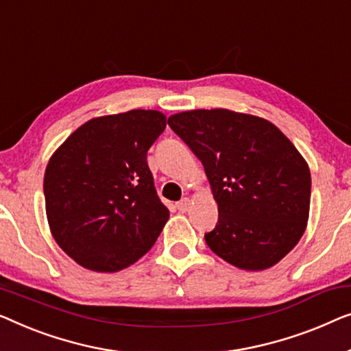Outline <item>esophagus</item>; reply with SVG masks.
Instances as JSON below:
<instances>
[{
  "label": "esophagus",
  "mask_w": 351,
  "mask_h": 351,
  "mask_svg": "<svg viewBox=\"0 0 351 351\" xmlns=\"http://www.w3.org/2000/svg\"><path fill=\"white\" fill-rule=\"evenodd\" d=\"M176 208L180 210L181 213H186V211L191 208V200L187 199V197H184V199H181L180 202H178V204H176Z\"/></svg>",
  "instance_id": "esophagus-1"
}]
</instances>
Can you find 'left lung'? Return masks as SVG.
I'll return each instance as SVG.
<instances>
[{"instance_id": "obj_1", "label": "left lung", "mask_w": 351, "mask_h": 351, "mask_svg": "<svg viewBox=\"0 0 351 351\" xmlns=\"http://www.w3.org/2000/svg\"><path fill=\"white\" fill-rule=\"evenodd\" d=\"M169 125L204 164L218 224L205 241L243 270L275 265L298 245L308 221L307 162L272 122L229 110H195Z\"/></svg>"}]
</instances>
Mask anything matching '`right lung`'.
<instances>
[{"label":"right lung","mask_w":351,"mask_h":351,"mask_svg":"<svg viewBox=\"0 0 351 351\" xmlns=\"http://www.w3.org/2000/svg\"><path fill=\"white\" fill-rule=\"evenodd\" d=\"M167 127L159 111L90 119L53 152L44 197L53 239L79 265L117 272L151 250L170 211L147 167V149Z\"/></svg>","instance_id":"1"}]
</instances>
